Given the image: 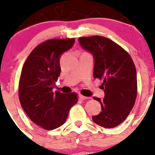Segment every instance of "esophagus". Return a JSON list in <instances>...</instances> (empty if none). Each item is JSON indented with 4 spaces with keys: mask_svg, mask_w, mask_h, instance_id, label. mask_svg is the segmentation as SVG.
<instances>
[{
    "mask_svg": "<svg viewBox=\"0 0 155 155\" xmlns=\"http://www.w3.org/2000/svg\"><path fill=\"white\" fill-rule=\"evenodd\" d=\"M79 97L80 100H82V101L86 100V99H89L88 97H85V96H84V95H79Z\"/></svg>",
    "mask_w": 155,
    "mask_h": 155,
    "instance_id": "esophagus-1",
    "label": "esophagus"
}]
</instances>
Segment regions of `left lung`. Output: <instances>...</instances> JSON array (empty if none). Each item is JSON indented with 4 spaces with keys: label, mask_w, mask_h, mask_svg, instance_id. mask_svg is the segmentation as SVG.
<instances>
[{
    "label": "left lung",
    "mask_w": 155,
    "mask_h": 155,
    "mask_svg": "<svg viewBox=\"0 0 155 155\" xmlns=\"http://www.w3.org/2000/svg\"><path fill=\"white\" fill-rule=\"evenodd\" d=\"M78 40L81 47L93 56L94 79L104 80V98L93 97L101 103V111L92 117V120L106 128L117 127L125 120L136 102L134 63L127 51L106 37L94 35Z\"/></svg>",
    "instance_id": "1"
}]
</instances>
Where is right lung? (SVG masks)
Wrapping results in <instances>:
<instances>
[{"instance_id":"right-lung-1","label":"right lung","mask_w":155,"mask_h":155,"mask_svg":"<svg viewBox=\"0 0 155 155\" xmlns=\"http://www.w3.org/2000/svg\"><path fill=\"white\" fill-rule=\"evenodd\" d=\"M74 42V38L46 41L32 51L22 69L19 83L21 106L35 124L48 130L63 125L78 101L75 92H52L61 71L60 57Z\"/></svg>"}]
</instances>
